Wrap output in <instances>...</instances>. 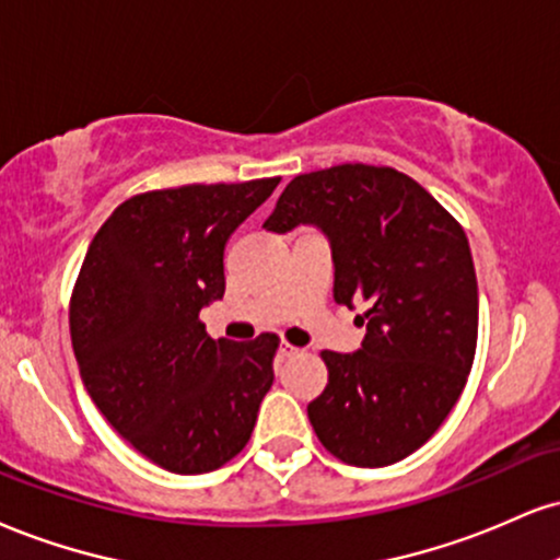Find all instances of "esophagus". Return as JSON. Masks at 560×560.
Masks as SVG:
<instances>
[{
	"mask_svg": "<svg viewBox=\"0 0 560 560\" xmlns=\"http://www.w3.org/2000/svg\"><path fill=\"white\" fill-rule=\"evenodd\" d=\"M298 354H300V349L292 347V345H287V341L279 347V357H281V360H292V357H298Z\"/></svg>",
	"mask_w": 560,
	"mask_h": 560,
	"instance_id": "obj_1",
	"label": "esophagus"
}]
</instances>
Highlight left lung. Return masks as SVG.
Masks as SVG:
<instances>
[{
    "label": "left lung",
    "mask_w": 560,
    "mask_h": 560,
    "mask_svg": "<svg viewBox=\"0 0 560 560\" xmlns=\"http://www.w3.org/2000/svg\"><path fill=\"white\" fill-rule=\"evenodd\" d=\"M315 224L334 247V300H362V349H323L328 383L310 425L354 467L401 462L459 401L477 349V276L467 234L425 187L390 166L339 164L294 177L262 229Z\"/></svg>",
    "instance_id": "8db88e82"
}]
</instances>
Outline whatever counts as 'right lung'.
Instances as JSON below:
<instances>
[{"instance_id": "obj_1", "label": "right lung", "mask_w": 560, "mask_h": 560, "mask_svg": "<svg viewBox=\"0 0 560 560\" xmlns=\"http://www.w3.org/2000/svg\"><path fill=\"white\" fill-rule=\"evenodd\" d=\"M281 177L182 185L127 198L88 247L70 298L80 378L135 451L203 475L250 441L279 336L211 339L200 310L224 298V247Z\"/></svg>"}]
</instances>
